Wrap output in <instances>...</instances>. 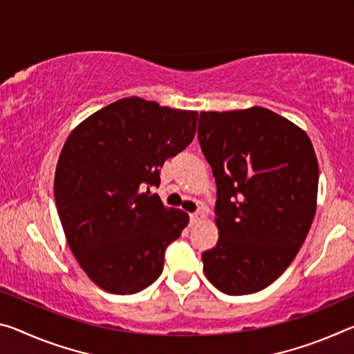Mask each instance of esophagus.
<instances>
[{
	"mask_svg": "<svg viewBox=\"0 0 354 354\" xmlns=\"http://www.w3.org/2000/svg\"><path fill=\"white\" fill-rule=\"evenodd\" d=\"M205 217V214L201 211H197V212H192V214H190V222L192 223H197V222H200L201 218Z\"/></svg>",
	"mask_w": 354,
	"mask_h": 354,
	"instance_id": "1",
	"label": "esophagus"
}]
</instances>
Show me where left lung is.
Listing matches in <instances>:
<instances>
[{"label":"left lung","instance_id":"left-lung-1","mask_svg":"<svg viewBox=\"0 0 354 354\" xmlns=\"http://www.w3.org/2000/svg\"><path fill=\"white\" fill-rule=\"evenodd\" d=\"M198 143L217 186L218 241L201 255L205 276L225 295L257 293L295 260L315 217L312 142L283 116L254 106L201 111Z\"/></svg>","mask_w":354,"mask_h":354}]
</instances>
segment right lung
<instances>
[{
    "instance_id": "add662e5",
    "label": "right lung",
    "mask_w": 354,
    "mask_h": 354,
    "mask_svg": "<svg viewBox=\"0 0 354 354\" xmlns=\"http://www.w3.org/2000/svg\"><path fill=\"white\" fill-rule=\"evenodd\" d=\"M197 116L124 97L67 137L55 173L56 207L78 265L105 291L133 295L156 282L167 248L187 227V212L167 209L149 187H159L168 157L192 142Z\"/></svg>"
}]
</instances>
